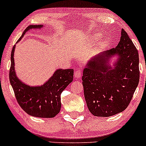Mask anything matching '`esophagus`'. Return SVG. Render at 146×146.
I'll list each match as a JSON object with an SVG mask.
<instances>
[{
  "label": "esophagus",
  "mask_w": 146,
  "mask_h": 146,
  "mask_svg": "<svg viewBox=\"0 0 146 146\" xmlns=\"http://www.w3.org/2000/svg\"><path fill=\"white\" fill-rule=\"evenodd\" d=\"M82 69L80 68H77L75 70L74 72V77L75 78V79H79L82 77Z\"/></svg>",
  "instance_id": "1"
}]
</instances>
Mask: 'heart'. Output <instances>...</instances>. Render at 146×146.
<instances>
[{
	"instance_id": "heart-1",
	"label": "heart",
	"mask_w": 146,
	"mask_h": 146,
	"mask_svg": "<svg viewBox=\"0 0 146 146\" xmlns=\"http://www.w3.org/2000/svg\"><path fill=\"white\" fill-rule=\"evenodd\" d=\"M101 37H102V34H100V33H95V34H93V36H92L91 40L93 41V43H96L101 38ZM106 43H107V41L104 40H102L100 42V44L102 45V46L106 45Z\"/></svg>"
}]
</instances>
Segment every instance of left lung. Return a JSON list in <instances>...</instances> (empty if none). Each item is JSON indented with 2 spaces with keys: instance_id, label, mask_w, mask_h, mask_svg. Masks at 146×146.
Wrapping results in <instances>:
<instances>
[{
  "instance_id": "8db88e82",
  "label": "left lung",
  "mask_w": 146,
  "mask_h": 146,
  "mask_svg": "<svg viewBox=\"0 0 146 146\" xmlns=\"http://www.w3.org/2000/svg\"><path fill=\"white\" fill-rule=\"evenodd\" d=\"M117 56L112 68L110 58ZM139 53L125 30L115 48L97 55L83 71L82 84L87 106L94 116L110 117L123 111L139 82Z\"/></svg>"
}]
</instances>
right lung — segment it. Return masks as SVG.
<instances>
[{
    "label": "right lung",
    "mask_w": 146,
    "mask_h": 146,
    "mask_svg": "<svg viewBox=\"0 0 146 146\" xmlns=\"http://www.w3.org/2000/svg\"><path fill=\"white\" fill-rule=\"evenodd\" d=\"M43 25H29L25 30L17 42L21 40L29 29H41ZM11 53L9 81L18 104L29 115L40 118H52L59 113L61 108L60 95L73 80V69H57L42 86H31L18 78L14 68V51Z\"/></svg>",
    "instance_id": "obj_1"
}]
</instances>
